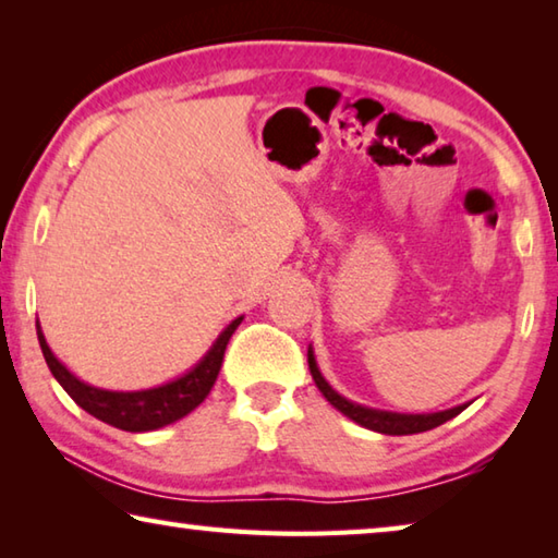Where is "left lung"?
Segmentation results:
<instances>
[{"label":"left lung","mask_w":558,"mask_h":558,"mask_svg":"<svg viewBox=\"0 0 558 558\" xmlns=\"http://www.w3.org/2000/svg\"><path fill=\"white\" fill-rule=\"evenodd\" d=\"M307 364H310V374L317 384V389L323 391L325 399L335 405L339 413H344L347 418H352L359 426L384 433V436H411V433H423L430 428H438L442 423L456 418L458 413L468 409V403H460L456 409L448 411H438V413H396V411H381V409H369V405L354 403L344 399L342 393H337L332 386L327 384V379L319 372V366L315 362V352L313 347H307Z\"/></svg>","instance_id":"obj_1"}]
</instances>
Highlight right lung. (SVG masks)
Masks as SVG:
<instances>
[{"label": "right lung", "instance_id": "right-lung-1", "mask_svg": "<svg viewBox=\"0 0 558 558\" xmlns=\"http://www.w3.org/2000/svg\"><path fill=\"white\" fill-rule=\"evenodd\" d=\"M241 319L243 317H235L233 323L216 337L209 352H206L186 374L177 376L174 381H167L162 386H155V389L143 391H110L81 381L78 376L71 374L59 359H56L51 347L46 344V337L39 323H36V335H39L41 352L53 374V379L63 386V391L69 393L83 411L96 415L98 421L108 423V426H116L120 430L145 433L165 428L169 423L184 418L186 413H192L196 405L209 396L216 376L221 372L226 344H229L235 327L241 325Z\"/></svg>", "mask_w": 558, "mask_h": 558}]
</instances>
